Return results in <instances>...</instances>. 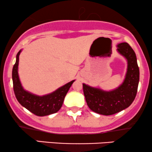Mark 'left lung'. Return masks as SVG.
<instances>
[{
  "mask_svg": "<svg viewBox=\"0 0 152 152\" xmlns=\"http://www.w3.org/2000/svg\"><path fill=\"white\" fill-rule=\"evenodd\" d=\"M118 51L126 58L128 68L124 81L116 89L104 91L83 84L87 105L97 114L112 115L129 107L135 99L139 81V69L135 52L127 43L117 46Z\"/></svg>",
  "mask_w": 152,
  "mask_h": 152,
  "instance_id": "left-lung-1",
  "label": "left lung"
}]
</instances>
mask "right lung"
<instances>
[{"label": "right lung", "instance_id": "add662e5", "mask_svg": "<svg viewBox=\"0 0 152 152\" xmlns=\"http://www.w3.org/2000/svg\"><path fill=\"white\" fill-rule=\"evenodd\" d=\"M20 53V50L17 53L16 61L12 71L13 91L17 100L23 107L36 116H47L57 112L61 108L64 98L74 80L66 83L53 93L43 96H38L29 93L23 88L19 80L18 66Z\"/></svg>", "mask_w": 152, "mask_h": 152}]
</instances>
